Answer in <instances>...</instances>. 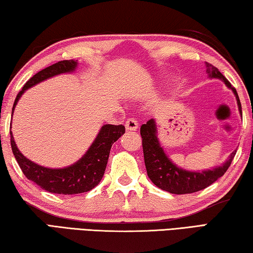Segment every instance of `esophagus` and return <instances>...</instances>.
<instances>
[{"label": "esophagus", "mask_w": 253, "mask_h": 253, "mask_svg": "<svg viewBox=\"0 0 253 253\" xmlns=\"http://www.w3.org/2000/svg\"><path fill=\"white\" fill-rule=\"evenodd\" d=\"M125 127L127 130L134 131L138 129V123H137V121L134 118H128L125 123Z\"/></svg>", "instance_id": "esophagus-1"}]
</instances>
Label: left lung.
<instances>
[{
  "label": "left lung",
  "instance_id": "1",
  "mask_svg": "<svg viewBox=\"0 0 253 253\" xmlns=\"http://www.w3.org/2000/svg\"><path fill=\"white\" fill-rule=\"evenodd\" d=\"M205 68H207L205 70H207V74L210 78L222 80L226 87L232 90L235 99H237L239 113L242 116L241 102H240L235 88L231 85L228 79L221 74L219 69L212 66L211 63L205 62ZM140 135H142L143 138L144 161L149 179L157 187L166 192H169L172 194L194 193V192L201 191L209 185H211L217 178L223 176V174L229 169L231 163H232L235 153H237V151L231 153L228 160L221 166H216V168L212 169L192 172V170L178 168L166 155L164 149L161 146L160 140H158L155 119H149L146 124L142 125V127H140Z\"/></svg>",
  "mask_w": 253,
  "mask_h": 253
}]
</instances>
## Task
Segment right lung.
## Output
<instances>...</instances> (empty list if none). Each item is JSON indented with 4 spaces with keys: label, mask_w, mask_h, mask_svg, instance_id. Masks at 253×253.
<instances>
[{
    "label": "right lung",
    "mask_w": 253,
    "mask_h": 253,
    "mask_svg": "<svg viewBox=\"0 0 253 253\" xmlns=\"http://www.w3.org/2000/svg\"><path fill=\"white\" fill-rule=\"evenodd\" d=\"M78 67V61L75 60H63L45 69L41 70L30 78L23 85L15 98L12 116L15 106L23 93L29 88L42 83L49 78L61 74H70ZM11 134V147L15 160L28 179L39 185L43 190L55 194L72 195L84 193L97 186L104 176L107 162H108L110 148L119 137L125 134V127L123 125H104L90 147L84 155L74 164L63 169H49L30 161L19 151L14 142V137Z\"/></svg>",
    "instance_id": "right-lung-1"
}]
</instances>
